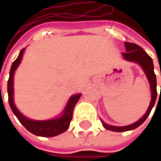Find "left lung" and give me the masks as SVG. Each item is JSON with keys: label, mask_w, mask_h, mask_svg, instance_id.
<instances>
[{"label": "left lung", "mask_w": 161, "mask_h": 161, "mask_svg": "<svg viewBox=\"0 0 161 161\" xmlns=\"http://www.w3.org/2000/svg\"><path fill=\"white\" fill-rule=\"evenodd\" d=\"M125 49H126V52L123 53V56L125 57V59L127 61L138 63L142 67L143 71H145L146 76H147L149 81H150V84H151L152 100H151V104H150L149 108H148L145 114L140 120L135 122L133 125H130L127 126H113V125H107L104 122H102L103 125L106 129L113 131V132H126V131L133 130V129L140 126L149 116V114L151 113L152 108L155 104L156 97H157V80H156V75L154 73V66H153L152 59L138 45L133 44V43H128V42H125Z\"/></svg>", "instance_id": "obj_1"}]
</instances>
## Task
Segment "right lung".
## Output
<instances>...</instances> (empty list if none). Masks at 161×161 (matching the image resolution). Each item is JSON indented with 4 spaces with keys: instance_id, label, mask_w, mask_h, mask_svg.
Returning <instances> with one entry per match:
<instances>
[{
    "instance_id": "add662e5",
    "label": "right lung",
    "mask_w": 161,
    "mask_h": 161,
    "mask_svg": "<svg viewBox=\"0 0 161 161\" xmlns=\"http://www.w3.org/2000/svg\"><path fill=\"white\" fill-rule=\"evenodd\" d=\"M24 53V49H22L19 54L18 58L16 59L11 65L10 71H9V77L8 80V96H9V103L12 112L14 113L19 121L23 125L28 131L32 133L35 135L42 136V137H53L56 136L60 133L65 132L70 125L73 108L75 107L76 103L80 97V94L74 95L70 98L69 102L67 103V106L65 108L63 115L58 119H52L47 121H35L28 119L25 117L17 109V108L13 102V75L15 72L17 67L20 64L22 59V55Z\"/></svg>"
}]
</instances>
